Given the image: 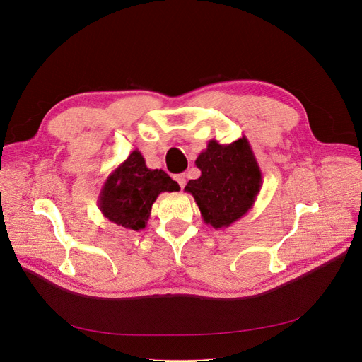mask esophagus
Here are the masks:
<instances>
[{
  "instance_id": "esophagus-1",
  "label": "esophagus",
  "mask_w": 362,
  "mask_h": 362,
  "mask_svg": "<svg viewBox=\"0 0 362 362\" xmlns=\"http://www.w3.org/2000/svg\"><path fill=\"white\" fill-rule=\"evenodd\" d=\"M175 180L179 183V186L183 189L185 185H186V175L185 173H180V175H176L175 176Z\"/></svg>"
}]
</instances>
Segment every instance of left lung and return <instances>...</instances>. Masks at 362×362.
I'll list each match as a JSON object with an SVG mask.
<instances>
[{
    "instance_id": "8db88e82",
    "label": "left lung",
    "mask_w": 362,
    "mask_h": 362,
    "mask_svg": "<svg viewBox=\"0 0 362 362\" xmlns=\"http://www.w3.org/2000/svg\"><path fill=\"white\" fill-rule=\"evenodd\" d=\"M195 164L201 176L185 191L195 198L205 224L227 229L251 210L262 186L250 141L243 136L224 145L211 139Z\"/></svg>"
}]
</instances>
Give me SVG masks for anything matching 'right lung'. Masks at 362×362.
<instances>
[{"instance_id": "add662e5", "label": "right lung", "mask_w": 362, "mask_h": 362, "mask_svg": "<svg viewBox=\"0 0 362 362\" xmlns=\"http://www.w3.org/2000/svg\"><path fill=\"white\" fill-rule=\"evenodd\" d=\"M180 186L164 170H151L136 149L105 179L98 206L105 218L130 230H142L152 204L161 192H177Z\"/></svg>"}]
</instances>
